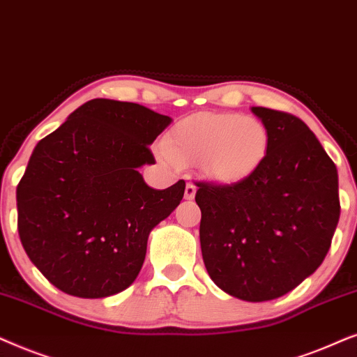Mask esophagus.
Instances as JSON below:
<instances>
[{
	"label": "esophagus",
	"instance_id": "esophagus-1",
	"mask_svg": "<svg viewBox=\"0 0 357 357\" xmlns=\"http://www.w3.org/2000/svg\"><path fill=\"white\" fill-rule=\"evenodd\" d=\"M194 196H196V186H194L192 183H188L186 189H184V199H188V201H192Z\"/></svg>",
	"mask_w": 357,
	"mask_h": 357
}]
</instances>
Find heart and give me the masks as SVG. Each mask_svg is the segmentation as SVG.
I'll use <instances>...</instances> for the list:
<instances>
[{
	"mask_svg": "<svg viewBox=\"0 0 357 357\" xmlns=\"http://www.w3.org/2000/svg\"><path fill=\"white\" fill-rule=\"evenodd\" d=\"M269 150V132L261 119L234 112H197L179 121L160 149L169 165L201 163L217 183L235 184L253 176Z\"/></svg>",
	"mask_w": 357,
	"mask_h": 357,
	"instance_id": "1",
	"label": "heart"
}]
</instances>
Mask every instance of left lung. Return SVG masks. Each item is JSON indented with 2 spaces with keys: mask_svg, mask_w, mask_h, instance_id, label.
<instances>
[{
  "mask_svg": "<svg viewBox=\"0 0 357 357\" xmlns=\"http://www.w3.org/2000/svg\"><path fill=\"white\" fill-rule=\"evenodd\" d=\"M269 132L266 160L235 184L196 183L202 258L236 298L273 301L323 263L340 220L338 171L307 123L253 107Z\"/></svg>",
  "mask_w": 357,
  "mask_h": 357,
  "instance_id": "1",
  "label": "left lung"
}]
</instances>
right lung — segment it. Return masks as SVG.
Wrapping results in <instances>:
<instances>
[{
  "instance_id": "add662e5",
  "label": "right lung",
  "mask_w": 357,
  "mask_h": 357,
  "mask_svg": "<svg viewBox=\"0 0 357 357\" xmlns=\"http://www.w3.org/2000/svg\"><path fill=\"white\" fill-rule=\"evenodd\" d=\"M169 123L140 104L91 99L36 145L16 191L19 238L61 292L101 298L135 281L151 228L186 188L158 191L139 173Z\"/></svg>"
}]
</instances>
